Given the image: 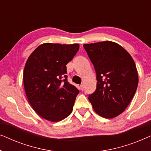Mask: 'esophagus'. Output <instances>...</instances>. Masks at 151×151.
<instances>
[{
    "mask_svg": "<svg viewBox=\"0 0 151 151\" xmlns=\"http://www.w3.org/2000/svg\"><path fill=\"white\" fill-rule=\"evenodd\" d=\"M83 88H84V84H82L80 86V90H83Z\"/></svg>",
    "mask_w": 151,
    "mask_h": 151,
    "instance_id": "obj_1",
    "label": "esophagus"
}]
</instances>
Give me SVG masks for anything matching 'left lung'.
Masks as SVG:
<instances>
[{
  "label": "left lung",
  "mask_w": 151,
  "mask_h": 151,
  "mask_svg": "<svg viewBox=\"0 0 151 151\" xmlns=\"http://www.w3.org/2000/svg\"><path fill=\"white\" fill-rule=\"evenodd\" d=\"M96 73L97 87L88 100L94 111L105 118L121 114L133 99L138 74L131 55L111 41L84 45Z\"/></svg>",
  "instance_id": "left-lung-1"
}]
</instances>
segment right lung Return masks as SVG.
Returning a JSON list of instances; mask_svg holds the SVG:
<instances>
[{
  "instance_id": "right-lung-1",
  "label": "right lung",
  "mask_w": 151,
  "mask_h": 151,
  "mask_svg": "<svg viewBox=\"0 0 151 151\" xmlns=\"http://www.w3.org/2000/svg\"><path fill=\"white\" fill-rule=\"evenodd\" d=\"M79 46L45 43L26 62L23 72L26 96L34 110L47 120L61 121L72 112L79 90L67 81L66 65Z\"/></svg>"
}]
</instances>
